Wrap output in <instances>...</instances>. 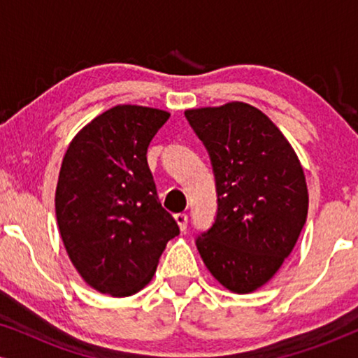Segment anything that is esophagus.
<instances>
[{"mask_svg":"<svg viewBox=\"0 0 358 358\" xmlns=\"http://www.w3.org/2000/svg\"><path fill=\"white\" fill-rule=\"evenodd\" d=\"M174 220H176V223H178L180 231H185V228H187V215L178 213V215H174Z\"/></svg>","mask_w":358,"mask_h":358,"instance_id":"34e87169","label":"esophagus"}]
</instances>
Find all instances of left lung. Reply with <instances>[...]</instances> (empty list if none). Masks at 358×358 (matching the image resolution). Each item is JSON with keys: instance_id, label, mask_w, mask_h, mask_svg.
<instances>
[{"instance_id": "left-lung-1", "label": "left lung", "mask_w": 358, "mask_h": 358, "mask_svg": "<svg viewBox=\"0 0 358 358\" xmlns=\"http://www.w3.org/2000/svg\"><path fill=\"white\" fill-rule=\"evenodd\" d=\"M217 182L213 227L197 238L210 273L233 293L256 292L295 248L308 215L305 173L277 125L246 102L185 110Z\"/></svg>"}]
</instances>
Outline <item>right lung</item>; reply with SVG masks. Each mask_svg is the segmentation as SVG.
Returning a JSON list of instances; mask_svg holds the SVG:
<instances>
[{
    "label": "right lung",
    "mask_w": 358,
    "mask_h": 358,
    "mask_svg": "<svg viewBox=\"0 0 358 358\" xmlns=\"http://www.w3.org/2000/svg\"><path fill=\"white\" fill-rule=\"evenodd\" d=\"M169 112L120 104L78 131L63 156L55 213L68 257L87 285L130 296L148 285L179 227L161 207L146 161Z\"/></svg>",
    "instance_id": "add662e5"
}]
</instances>
